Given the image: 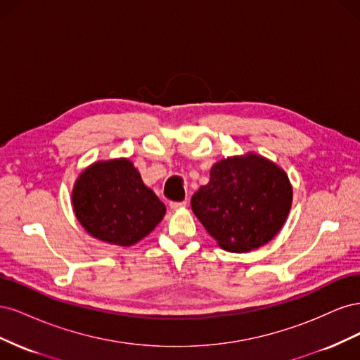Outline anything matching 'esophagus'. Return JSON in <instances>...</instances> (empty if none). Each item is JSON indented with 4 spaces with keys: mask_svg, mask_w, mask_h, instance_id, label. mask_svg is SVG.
Here are the masks:
<instances>
[{
    "mask_svg": "<svg viewBox=\"0 0 360 360\" xmlns=\"http://www.w3.org/2000/svg\"><path fill=\"white\" fill-rule=\"evenodd\" d=\"M188 205V202L186 201H181V202H171L169 204V207L172 210H180V209H184V207Z\"/></svg>",
    "mask_w": 360,
    "mask_h": 360,
    "instance_id": "34e87169",
    "label": "esophagus"
}]
</instances>
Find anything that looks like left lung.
Listing matches in <instances>:
<instances>
[{
    "mask_svg": "<svg viewBox=\"0 0 360 360\" xmlns=\"http://www.w3.org/2000/svg\"><path fill=\"white\" fill-rule=\"evenodd\" d=\"M291 202L287 172L264 156L246 153L216 162L191 207L217 245L240 254L264 246L281 231Z\"/></svg>",
    "mask_w": 360,
    "mask_h": 360,
    "instance_id": "obj_1",
    "label": "left lung"
}]
</instances>
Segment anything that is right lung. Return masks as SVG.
Returning a JSON list of instances; mask_svg holds the SVG:
<instances>
[{
  "label": "right lung",
  "instance_id": "1",
  "mask_svg": "<svg viewBox=\"0 0 360 360\" xmlns=\"http://www.w3.org/2000/svg\"><path fill=\"white\" fill-rule=\"evenodd\" d=\"M72 205L86 233L117 246L143 240L167 213L165 204L126 158L86 167L73 184Z\"/></svg>",
  "mask_w": 360,
  "mask_h": 360
}]
</instances>
